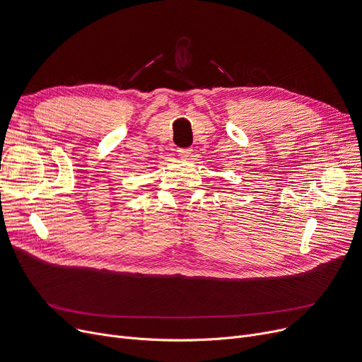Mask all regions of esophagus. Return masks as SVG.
<instances>
[{
    "label": "esophagus",
    "mask_w": 362,
    "mask_h": 362,
    "mask_svg": "<svg viewBox=\"0 0 362 362\" xmlns=\"http://www.w3.org/2000/svg\"><path fill=\"white\" fill-rule=\"evenodd\" d=\"M177 154H179V157L182 160H187L189 157H191V154H192V149L191 148H179L177 149Z\"/></svg>",
    "instance_id": "esophagus-1"
}]
</instances>
